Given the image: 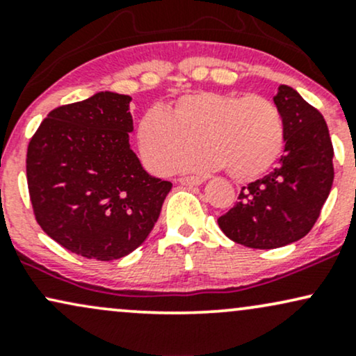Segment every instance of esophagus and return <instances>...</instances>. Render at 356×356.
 Wrapping results in <instances>:
<instances>
[{"mask_svg":"<svg viewBox=\"0 0 356 356\" xmlns=\"http://www.w3.org/2000/svg\"><path fill=\"white\" fill-rule=\"evenodd\" d=\"M177 181H179V184H182V186L192 187V186H199V184L202 182V179L194 177V175H187V177H181V179H177Z\"/></svg>","mask_w":356,"mask_h":356,"instance_id":"obj_1","label":"esophagus"}]
</instances>
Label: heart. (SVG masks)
<instances>
[{
  "instance_id": "heart-1",
  "label": "heart",
  "mask_w": 356,
  "mask_h": 356,
  "mask_svg": "<svg viewBox=\"0 0 356 356\" xmlns=\"http://www.w3.org/2000/svg\"><path fill=\"white\" fill-rule=\"evenodd\" d=\"M199 142L206 150L187 161V169L209 172L226 167L236 181H251L283 152V115L266 97L195 92L177 99L170 115L150 108L138 120V150L155 174L172 172Z\"/></svg>"
}]
</instances>
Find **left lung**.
Masks as SVG:
<instances>
[{
  "mask_svg": "<svg viewBox=\"0 0 356 356\" xmlns=\"http://www.w3.org/2000/svg\"><path fill=\"white\" fill-rule=\"evenodd\" d=\"M284 122L280 165L248 184L239 201L218 219L234 243L252 249L291 244L312 231L334 177L333 144L325 118L288 85L275 97Z\"/></svg>",
  "mask_w": 356,
  "mask_h": 356,
  "instance_id": "1",
  "label": "left lung"
}]
</instances>
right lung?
<instances>
[{"label": "right lung", "instance_id": "1", "mask_svg": "<svg viewBox=\"0 0 356 356\" xmlns=\"http://www.w3.org/2000/svg\"><path fill=\"white\" fill-rule=\"evenodd\" d=\"M130 100L100 92L53 108L28 144L36 222L88 259H120L140 246L172 189V182L147 174L130 149Z\"/></svg>", "mask_w": 356, "mask_h": 356}]
</instances>
